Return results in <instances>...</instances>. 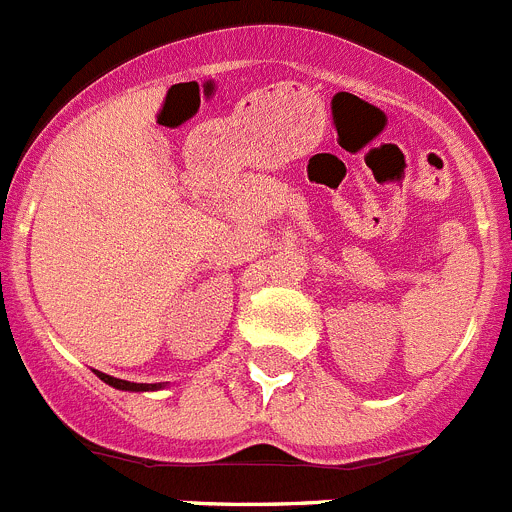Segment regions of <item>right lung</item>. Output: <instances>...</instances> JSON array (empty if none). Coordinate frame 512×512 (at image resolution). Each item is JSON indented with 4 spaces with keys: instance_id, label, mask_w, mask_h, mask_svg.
Returning a JSON list of instances; mask_svg holds the SVG:
<instances>
[{
    "instance_id": "obj_1",
    "label": "right lung",
    "mask_w": 512,
    "mask_h": 512,
    "mask_svg": "<svg viewBox=\"0 0 512 512\" xmlns=\"http://www.w3.org/2000/svg\"><path fill=\"white\" fill-rule=\"evenodd\" d=\"M97 377L102 379V382H107L110 387H115V390H128V392H146V390H156L158 384H135V382H125V379H117V377H110V374H102L97 372Z\"/></svg>"
}]
</instances>
